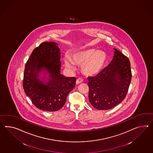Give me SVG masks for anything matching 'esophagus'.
<instances>
[{
  "label": "esophagus",
  "instance_id": "34e87169",
  "mask_svg": "<svg viewBox=\"0 0 153 153\" xmlns=\"http://www.w3.org/2000/svg\"><path fill=\"white\" fill-rule=\"evenodd\" d=\"M83 82V79L81 78H78L76 80V84H79Z\"/></svg>",
  "mask_w": 153,
  "mask_h": 153
}]
</instances>
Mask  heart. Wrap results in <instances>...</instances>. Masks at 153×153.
Masks as SVG:
<instances>
[{
  "label": "heart",
  "mask_w": 153,
  "mask_h": 153,
  "mask_svg": "<svg viewBox=\"0 0 153 153\" xmlns=\"http://www.w3.org/2000/svg\"><path fill=\"white\" fill-rule=\"evenodd\" d=\"M105 52L94 49H88L74 53L71 61L66 60L65 66L74 68V64L82 65L81 70L85 75L93 76L98 74L104 66L106 61Z\"/></svg>",
  "instance_id": "heart-1"
}]
</instances>
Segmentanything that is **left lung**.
I'll list each match as a JSON object with an SVG mask.
<instances>
[{"mask_svg":"<svg viewBox=\"0 0 153 153\" xmlns=\"http://www.w3.org/2000/svg\"><path fill=\"white\" fill-rule=\"evenodd\" d=\"M111 63L97 75L88 77L90 103L98 110H107L126 97L131 79V63L127 56L114 49Z\"/></svg>","mask_w":153,"mask_h":153,"instance_id":"obj_1","label":"left lung"}]
</instances>
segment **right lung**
Here are the masks:
<instances>
[{
    "label": "right lung",
    "instance_id": "1",
    "mask_svg": "<svg viewBox=\"0 0 153 153\" xmlns=\"http://www.w3.org/2000/svg\"><path fill=\"white\" fill-rule=\"evenodd\" d=\"M55 42H44L34 49L25 64L23 88L34 105L48 112L57 111L65 104L68 94L74 88L76 78L60 74V49ZM46 70L49 81L44 84L38 78Z\"/></svg>",
    "mask_w": 153,
    "mask_h": 153
}]
</instances>
